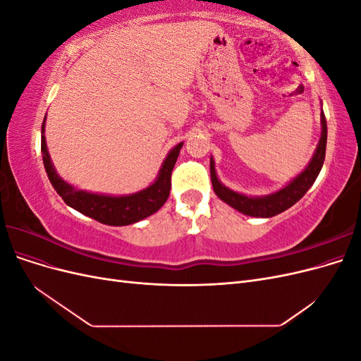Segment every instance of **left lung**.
<instances>
[{
  "label": "left lung",
  "mask_w": 361,
  "mask_h": 361,
  "mask_svg": "<svg viewBox=\"0 0 361 361\" xmlns=\"http://www.w3.org/2000/svg\"><path fill=\"white\" fill-rule=\"evenodd\" d=\"M325 149H326V120L324 111H321V138L316 146L314 154L310 162L305 169L295 176L288 185L280 188L279 191L268 194V195H245L243 192L233 191L224 183L220 182L215 171V162L211 157V180L214 192L220 197L224 203L232 206L233 209L244 215L256 216V218H269L279 215L289 209L290 206L297 203L302 195L309 191L313 182L318 178V174L324 166L325 159Z\"/></svg>",
  "instance_id": "1"
}]
</instances>
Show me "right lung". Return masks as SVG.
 I'll list each match as a JSON object with an SVG mask.
<instances>
[{"instance_id": "right-lung-1", "label": "right lung", "mask_w": 361, "mask_h": 361, "mask_svg": "<svg viewBox=\"0 0 361 361\" xmlns=\"http://www.w3.org/2000/svg\"><path fill=\"white\" fill-rule=\"evenodd\" d=\"M45 120L42 125V158L45 166L49 182L54 190L59 192L60 197L68 206L73 207L93 220L108 226H128L137 221L145 220L149 215L161 209V206L167 202L171 188V170L178 161L179 152L183 146V141L174 146L164 159L158 171L157 179L149 187L141 191L126 194V195H111L90 192L85 190H78L69 182L60 178L56 167L51 161L49 152L45 140Z\"/></svg>"}]
</instances>
